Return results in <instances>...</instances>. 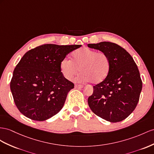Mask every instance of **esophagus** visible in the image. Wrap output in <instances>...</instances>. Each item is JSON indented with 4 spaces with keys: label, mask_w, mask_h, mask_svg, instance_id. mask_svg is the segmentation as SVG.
<instances>
[{
    "label": "esophagus",
    "mask_w": 154,
    "mask_h": 154,
    "mask_svg": "<svg viewBox=\"0 0 154 154\" xmlns=\"http://www.w3.org/2000/svg\"><path fill=\"white\" fill-rule=\"evenodd\" d=\"M75 88H83V86H82V85H75Z\"/></svg>",
    "instance_id": "esophagus-1"
}]
</instances>
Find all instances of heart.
Returning <instances> with one entry per match:
<instances>
[{
  "label": "heart",
  "mask_w": 154,
  "mask_h": 154,
  "mask_svg": "<svg viewBox=\"0 0 154 154\" xmlns=\"http://www.w3.org/2000/svg\"><path fill=\"white\" fill-rule=\"evenodd\" d=\"M62 74L66 79L72 80L78 73L81 72L76 80L81 82L91 81L97 84L103 81L108 76L111 69V60L103 52L82 47L73 54L72 60L64 58L60 62Z\"/></svg>",
  "instance_id": "obj_1"
}]
</instances>
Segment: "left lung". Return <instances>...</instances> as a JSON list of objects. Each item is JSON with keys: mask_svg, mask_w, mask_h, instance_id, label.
<instances>
[{"mask_svg": "<svg viewBox=\"0 0 154 154\" xmlns=\"http://www.w3.org/2000/svg\"><path fill=\"white\" fill-rule=\"evenodd\" d=\"M88 47L106 53L111 60L107 78L94 86L88 99L89 107L105 120L122 121L135 110L139 100L143 82L137 66L128 51L115 43H89Z\"/></svg>", "mask_w": 154, "mask_h": 154, "instance_id": "1", "label": "left lung"}]
</instances>
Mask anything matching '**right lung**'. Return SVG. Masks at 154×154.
Returning <instances> with one entry per match:
<instances>
[{"label": "right lung", "instance_id": "right-lung-1", "mask_svg": "<svg viewBox=\"0 0 154 154\" xmlns=\"http://www.w3.org/2000/svg\"><path fill=\"white\" fill-rule=\"evenodd\" d=\"M80 47L44 44L23 55L10 82L15 104L23 115L44 121L62 109L74 84L63 76L60 62Z\"/></svg>", "mask_w": 154, "mask_h": 154}]
</instances>
